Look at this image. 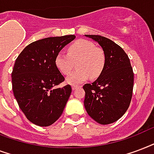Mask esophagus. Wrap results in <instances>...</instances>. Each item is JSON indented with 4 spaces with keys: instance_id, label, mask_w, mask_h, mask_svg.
I'll return each instance as SVG.
<instances>
[{
    "instance_id": "1",
    "label": "esophagus",
    "mask_w": 154,
    "mask_h": 154,
    "mask_svg": "<svg viewBox=\"0 0 154 154\" xmlns=\"http://www.w3.org/2000/svg\"><path fill=\"white\" fill-rule=\"evenodd\" d=\"M81 88V86H79V85H73L72 86V89L73 90H76V89H78V88Z\"/></svg>"
}]
</instances>
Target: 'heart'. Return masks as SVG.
<instances>
[{"instance_id":"heart-1","label":"heart","mask_w":154,"mask_h":154,"mask_svg":"<svg viewBox=\"0 0 154 154\" xmlns=\"http://www.w3.org/2000/svg\"><path fill=\"white\" fill-rule=\"evenodd\" d=\"M75 63L78 70L66 78V83L71 85L83 83L89 76H100L106 65L105 53L92 42L79 39L69 46L67 54L59 52L54 59L56 68L64 75L71 73Z\"/></svg>"}]
</instances>
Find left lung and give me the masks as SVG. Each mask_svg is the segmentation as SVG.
I'll use <instances>...</instances> for the list:
<instances>
[{
	"label": "left lung",
	"instance_id": "1",
	"mask_svg": "<svg viewBox=\"0 0 154 154\" xmlns=\"http://www.w3.org/2000/svg\"><path fill=\"white\" fill-rule=\"evenodd\" d=\"M97 42L106 55L103 73L91 83L83 86L84 106L91 117L100 125L115 122L130 105L134 75L127 54L119 45L100 35H88Z\"/></svg>",
	"mask_w": 154,
	"mask_h": 154
}]
</instances>
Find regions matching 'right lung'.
Instances as JSON below:
<instances>
[{
    "label": "right lung",
    "mask_w": 154,
    "mask_h": 154,
    "mask_svg": "<svg viewBox=\"0 0 154 154\" xmlns=\"http://www.w3.org/2000/svg\"><path fill=\"white\" fill-rule=\"evenodd\" d=\"M75 35L51 37L29 44L17 58L12 71L14 95L26 118L42 127L60 117L71 93V85L57 88L65 79L54 59Z\"/></svg>",
    "instance_id": "add662e5"
}]
</instances>
